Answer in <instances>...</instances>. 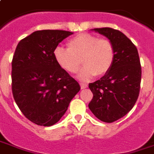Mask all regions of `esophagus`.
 Returning a JSON list of instances; mask_svg holds the SVG:
<instances>
[{"instance_id": "1", "label": "esophagus", "mask_w": 154, "mask_h": 154, "mask_svg": "<svg viewBox=\"0 0 154 154\" xmlns=\"http://www.w3.org/2000/svg\"><path fill=\"white\" fill-rule=\"evenodd\" d=\"M80 87H81V89H85V88L88 87V85L85 84H83V83H80Z\"/></svg>"}]
</instances>
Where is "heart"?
<instances>
[{
	"mask_svg": "<svg viewBox=\"0 0 154 154\" xmlns=\"http://www.w3.org/2000/svg\"><path fill=\"white\" fill-rule=\"evenodd\" d=\"M115 52L113 43L108 39H100L91 34H79L68 41V49L57 47L54 57L62 69L71 74H77L81 62L85 65L80 73L84 80L94 75L102 77L111 69Z\"/></svg>",
	"mask_w": 154,
	"mask_h": 154,
	"instance_id": "b5f03b06",
	"label": "heart"
}]
</instances>
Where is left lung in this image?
Instances as JSON below:
<instances>
[{"mask_svg":"<svg viewBox=\"0 0 154 154\" xmlns=\"http://www.w3.org/2000/svg\"><path fill=\"white\" fill-rule=\"evenodd\" d=\"M113 43L114 61L108 74L89 88L93 98L90 110L101 121L112 123L127 114L137 102L142 78V68L136 46L122 32L112 28L93 29Z\"/></svg>","mask_w":154,"mask_h":154,"instance_id":"obj_1","label":"left lung"}]
</instances>
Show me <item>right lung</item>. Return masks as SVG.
Returning a JSON list of instances; mask_svg holds the SVG:
<instances>
[{
	"mask_svg": "<svg viewBox=\"0 0 154 154\" xmlns=\"http://www.w3.org/2000/svg\"><path fill=\"white\" fill-rule=\"evenodd\" d=\"M72 34L51 29L33 32L19 41L14 52L12 95L23 115L38 125L58 122L80 90L54 57L57 46Z\"/></svg>",
	"mask_w": 154,
	"mask_h": 154,
	"instance_id": "1",
	"label": "right lung"
}]
</instances>
